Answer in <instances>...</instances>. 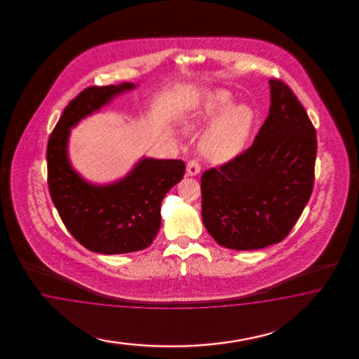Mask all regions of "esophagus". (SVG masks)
<instances>
[{
    "label": "esophagus",
    "instance_id": "1",
    "mask_svg": "<svg viewBox=\"0 0 359 359\" xmlns=\"http://www.w3.org/2000/svg\"><path fill=\"white\" fill-rule=\"evenodd\" d=\"M200 171H201V167L195 159L189 161L187 164V175L188 176H196V175L200 174Z\"/></svg>",
    "mask_w": 359,
    "mask_h": 359
}]
</instances>
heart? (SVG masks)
I'll return each instance as SVG.
<instances>
[{"label":"heart","mask_w":359,"mask_h":359,"mask_svg":"<svg viewBox=\"0 0 359 359\" xmlns=\"http://www.w3.org/2000/svg\"><path fill=\"white\" fill-rule=\"evenodd\" d=\"M231 92L217 88L197 100L184 116L187 129L212 122L200 142L203 155L215 163H226L239 156L250 141L255 111L246 104H236Z\"/></svg>","instance_id":"b5f03b06"}]
</instances>
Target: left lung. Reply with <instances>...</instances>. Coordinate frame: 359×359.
I'll return each instance as SVG.
<instances>
[{"instance_id": "left-lung-1", "label": "left lung", "mask_w": 359, "mask_h": 359, "mask_svg": "<svg viewBox=\"0 0 359 359\" xmlns=\"http://www.w3.org/2000/svg\"><path fill=\"white\" fill-rule=\"evenodd\" d=\"M270 113L254 143L201 176V217L218 245L258 250L285 238L315 182L316 130L294 92L270 79Z\"/></svg>"}]
</instances>
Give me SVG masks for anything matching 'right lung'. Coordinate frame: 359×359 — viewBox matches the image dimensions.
Returning a JSON list of instances; mask_svg holds the SVG:
<instances>
[{
  "label": "right lung",
  "mask_w": 359,
  "mask_h": 359,
  "mask_svg": "<svg viewBox=\"0 0 359 359\" xmlns=\"http://www.w3.org/2000/svg\"><path fill=\"white\" fill-rule=\"evenodd\" d=\"M134 88L133 83L86 88L65 107L48 138L47 174L53 203L68 231L93 252L111 255L149 248L161 228L164 196L184 176L183 161L142 158L120 180L93 184L71 165V129Z\"/></svg>",
  "instance_id": "obj_1"
}]
</instances>
